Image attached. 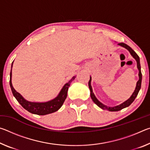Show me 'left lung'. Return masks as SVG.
<instances>
[{"instance_id": "1", "label": "left lung", "mask_w": 150, "mask_h": 150, "mask_svg": "<svg viewBox=\"0 0 150 150\" xmlns=\"http://www.w3.org/2000/svg\"><path fill=\"white\" fill-rule=\"evenodd\" d=\"M118 45H121V46L126 48V49L128 50L129 52H130L131 55H132L134 59L136 60L137 67H138V69L139 70V74H138L139 80H138V82H137L136 89H135V91H134V92L133 93L132 95L130 96V98H129L128 100H127L126 101H125L124 103H123L122 104H121V105H120L115 106V107H107V106L104 105L103 104H102L100 102H99V101H98L97 99H96V98L95 97V95L93 94L92 87H91V77H90L89 81H88V87H89V89H90V91H91V98H92L93 102L95 103L98 106H99L100 108L104 109V110H108L110 111H118V110H122V109L127 107V106H130L131 104L133 103V101L135 100L136 97L137 96V95H138V94L139 93V91L141 88V84H142V72H141V67H140V63H139V57L138 55V54H137L136 53L134 52V51L132 49V48L130 46H129V45H126V44H124V43H119Z\"/></svg>"}]
</instances>
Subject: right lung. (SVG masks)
<instances>
[{
    "label": "right lung",
    "instance_id": "1",
    "mask_svg": "<svg viewBox=\"0 0 150 150\" xmlns=\"http://www.w3.org/2000/svg\"><path fill=\"white\" fill-rule=\"evenodd\" d=\"M10 85H11V90L12 94L16 98V99L18 100L21 106L24 108L26 109L30 112L32 114H35V115H48V114H51L54 112L59 110L61 108V106L63 105V103L67 98V91L68 88H69L71 83L74 80L75 77H73L71 79L69 82L66 83V84L63 86L62 91L56 98L53 99L50 101H48L46 103H33V102H29L22 97V95H20L19 93L14 89L13 86L12 84V69L11 71V74H10Z\"/></svg>",
    "mask_w": 150,
    "mask_h": 150
}]
</instances>
